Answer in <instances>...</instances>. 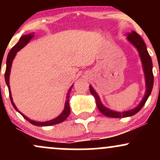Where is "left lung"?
<instances>
[{"label": "left lung", "instance_id": "1", "mask_svg": "<svg viewBox=\"0 0 160 160\" xmlns=\"http://www.w3.org/2000/svg\"><path fill=\"white\" fill-rule=\"evenodd\" d=\"M127 39L130 43H132L136 47L138 51L139 56L141 57V62H142L143 68H144L145 80H146V92H145L144 97L143 98L141 103L138 104V106H137L136 108H134L132 110L123 111L122 113L121 112L111 111L109 108H106L105 106H104L102 104L98 94L95 92V91L92 89V87L91 86H89V91H90L91 94L95 97V101H96V105L98 107L99 111L102 113H103L104 115L109 117H113V118H121V117H131V116H133L135 113H137L142 108L143 106L144 105V104L146 103L148 97L150 96V93H151L153 86V64H152L151 58H150L149 53L148 52V49H147L146 44H145L144 40L142 39V38L138 34H137L134 31H132L131 33H128Z\"/></svg>", "mask_w": 160, "mask_h": 160}]
</instances>
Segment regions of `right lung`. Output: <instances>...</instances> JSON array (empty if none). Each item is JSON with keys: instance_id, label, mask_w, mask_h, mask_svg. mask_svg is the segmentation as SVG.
I'll return each mask as SVG.
<instances>
[{"instance_id": "obj_1", "label": "right lung", "mask_w": 160, "mask_h": 160, "mask_svg": "<svg viewBox=\"0 0 160 160\" xmlns=\"http://www.w3.org/2000/svg\"><path fill=\"white\" fill-rule=\"evenodd\" d=\"M33 37H34L33 33L32 34H27V35H24L22 37H21L19 40V42H18V43H16V44L14 46L12 49H11V50L10 51V52H9L8 56H7V68H6V71H5V81H6L7 85V86H8L9 94H10V98L11 101V103H12L13 108H15V109L18 112H19V113H20L22 115V117L25 119V120L28 121V122H31L32 124L34 125V126H52V125H56V124L60 123V122H62L63 121H65L66 119H67V117L69 116L70 112H71V111H70V106H69V97H70V93H71V89H72V87H73V85L71 86V88H70L69 90H68V94H67V97H66V98L67 99H66V102L65 104V108H64V111H62V113H61V114L58 116V117H57L56 118L53 119V120H52L47 121V122H37V121L32 120H30V119L28 118L27 117H25V116L22 114L21 112L19 111V110H18L17 108L16 107L15 104L13 103V101H12V95H11L10 81H9V80H10V69H11V66H12V60H13V58H15L16 52H17L18 51H19L22 48H23V47H25V46L26 45L29 41H30V40L32 39Z\"/></svg>"}]
</instances>
